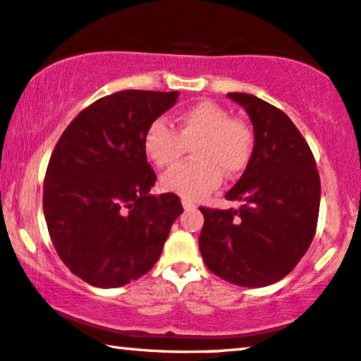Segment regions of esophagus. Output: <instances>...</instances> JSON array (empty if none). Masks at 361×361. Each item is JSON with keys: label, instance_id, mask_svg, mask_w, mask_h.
I'll list each match as a JSON object with an SVG mask.
<instances>
[{"label": "esophagus", "instance_id": "1", "mask_svg": "<svg viewBox=\"0 0 361 361\" xmlns=\"http://www.w3.org/2000/svg\"><path fill=\"white\" fill-rule=\"evenodd\" d=\"M181 204H183V208H185L186 211H190V209H195V208H196V204L193 203V201H190V200H186V198L181 200Z\"/></svg>", "mask_w": 361, "mask_h": 361}]
</instances>
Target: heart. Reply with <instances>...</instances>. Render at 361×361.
Masks as SVG:
<instances>
[{"instance_id":"1","label":"heart","mask_w":361,"mask_h":361,"mask_svg":"<svg viewBox=\"0 0 361 361\" xmlns=\"http://www.w3.org/2000/svg\"><path fill=\"white\" fill-rule=\"evenodd\" d=\"M188 147H193L195 160L166 171L160 186L186 200H201L218 188L223 173L236 178L246 170L254 152V130L246 120L203 100L178 114L176 130L165 118H157L143 133V150L160 168L176 165Z\"/></svg>"}]
</instances>
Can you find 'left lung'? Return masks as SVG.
<instances>
[{
    "instance_id": "8db88e82",
    "label": "left lung",
    "mask_w": 361,
    "mask_h": 361,
    "mask_svg": "<svg viewBox=\"0 0 361 361\" xmlns=\"http://www.w3.org/2000/svg\"><path fill=\"white\" fill-rule=\"evenodd\" d=\"M254 127V152L243 176L226 193L239 209L200 208V251L216 276L243 287L284 279L315 236L320 176L314 153L281 109L251 94L229 92Z\"/></svg>"
}]
</instances>
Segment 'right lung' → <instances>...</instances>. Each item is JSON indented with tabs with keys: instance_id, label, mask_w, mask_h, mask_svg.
I'll return each mask as SVG.
<instances>
[{
	"instance_id": "1",
	"label": "right lung",
	"mask_w": 361,
	"mask_h": 361,
	"mask_svg": "<svg viewBox=\"0 0 361 361\" xmlns=\"http://www.w3.org/2000/svg\"><path fill=\"white\" fill-rule=\"evenodd\" d=\"M180 92L122 90L85 107L56 143L44 178V218L62 262L95 287L142 277L160 257L176 195H150L157 175L143 133Z\"/></svg>"
}]
</instances>
